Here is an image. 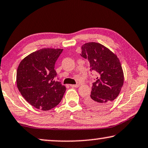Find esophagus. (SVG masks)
Listing matches in <instances>:
<instances>
[{
	"instance_id": "obj_1",
	"label": "esophagus",
	"mask_w": 148,
	"mask_h": 148,
	"mask_svg": "<svg viewBox=\"0 0 148 148\" xmlns=\"http://www.w3.org/2000/svg\"><path fill=\"white\" fill-rule=\"evenodd\" d=\"M80 86L78 84H70V86L72 87V88H78V87Z\"/></svg>"
}]
</instances>
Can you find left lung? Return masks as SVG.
Instances as JSON below:
<instances>
[{
    "label": "left lung",
    "instance_id": "left-lung-1",
    "mask_svg": "<svg viewBox=\"0 0 148 148\" xmlns=\"http://www.w3.org/2000/svg\"><path fill=\"white\" fill-rule=\"evenodd\" d=\"M81 56L88 59L90 70L97 72L90 97L86 100L89 107L96 110L107 108L118 97L124 82L119 60L111 50L99 43L82 45Z\"/></svg>",
    "mask_w": 148,
    "mask_h": 148
}]
</instances>
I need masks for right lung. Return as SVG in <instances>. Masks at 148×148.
Segmentation results:
<instances>
[{"label":"right lung","mask_w":148,"mask_h":148,"mask_svg":"<svg viewBox=\"0 0 148 148\" xmlns=\"http://www.w3.org/2000/svg\"><path fill=\"white\" fill-rule=\"evenodd\" d=\"M62 49L45 48L35 51L21 62L16 71V84L30 105L48 111L62 101L66 87L59 81L55 69Z\"/></svg>","instance_id":"obj_1"}]
</instances>
